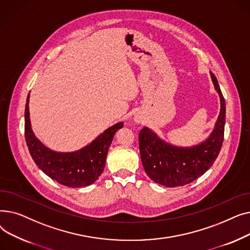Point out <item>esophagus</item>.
<instances>
[{
	"instance_id": "esophagus-1",
	"label": "esophagus",
	"mask_w": 250,
	"mask_h": 250,
	"mask_svg": "<svg viewBox=\"0 0 250 250\" xmlns=\"http://www.w3.org/2000/svg\"><path fill=\"white\" fill-rule=\"evenodd\" d=\"M135 122L138 123V124L142 123V122H143V121H142V117H141V116H135Z\"/></svg>"
}]
</instances>
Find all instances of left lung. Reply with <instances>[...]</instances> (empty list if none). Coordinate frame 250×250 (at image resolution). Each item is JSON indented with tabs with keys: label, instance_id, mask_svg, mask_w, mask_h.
Returning a JSON list of instances; mask_svg holds the SVG:
<instances>
[{
	"label": "left lung",
	"instance_id": "left-lung-1",
	"mask_svg": "<svg viewBox=\"0 0 250 250\" xmlns=\"http://www.w3.org/2000/svg\"><path fill=\"white\" fill-rule=\"evenodd\" d=\"M212 81L221 101V109L209 137L198 145L183 148L173 146L145 126L139 133L142 163L148 176L167 188L182 187L202 176L211 167L224 141L226 104L217 78L211 73Z\"/></svg>",
	"mask_w": 250,
	"mask_h": 250
}]
</instances>
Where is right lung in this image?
Instances as JSON below:
<instances>
[{
	"mask_svg": "<svg viewBox=\"0 0 250 250\" xmlns=\"http://www.w3.org/2000/svg\"><path fill=\"white\" fill-rule=\"evenodd\" d=\"M29 94L25 105V139L35 164L51 179L68 188H83L94 183L101 175L118 123L99 135L86 147L69 153L56 152L45 147L33 134L29 117Z\"/></svg>",
	"mask_w": 250,
	"mask_h": 250,
	"instance_id": "add662e5",
	"label": "right lung"
}]
</instances>
